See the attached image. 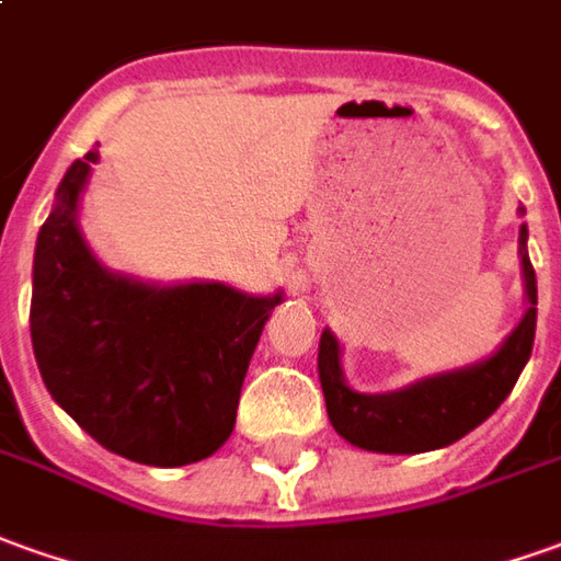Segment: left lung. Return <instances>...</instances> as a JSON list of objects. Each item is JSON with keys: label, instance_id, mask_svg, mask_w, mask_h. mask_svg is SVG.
I'll return each mask as SVG.
<instances>
[{"label": "left lung", "instance_id": "left-lung-1", "mask_svg": "<svg viewBox=\"0 0 561 561\" xmlns=\"http://www.w3.org/2000/svg\"><path fill=\"white\" fill-rule=\"evenodd\" d=\"M525 238L528 231L523 229L519 243H523L528 311L492 360L461 369V373H449V376L427 378L405 391L357 393L342 381L335 335L323 330L318 354L320 388H323L327 412L339 436H345L351 446L369 451L415 455V451L439 449L461 439L507 400L523 366L531 357L535 323H538V308H535L538 280H535L531 259L525 253Z\"/></svg>", "mask_w": 561, "mask_h": 561}]
</instances>
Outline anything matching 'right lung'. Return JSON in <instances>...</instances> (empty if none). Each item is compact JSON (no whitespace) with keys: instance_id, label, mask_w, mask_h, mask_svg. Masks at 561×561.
Listing matches in <instances>:
<instances>
[{"instance_id":"right-lung-1","label":"right lung","mask_w":561,"mask_h":561,"mask_svg":"<svg viewBox=\"0 0 561 561\" xmlns=\"http://www.w3.org/2000/svg\"><path fill=\"white\" fill-rule=\"evenodd\" d=\"M96 149L67 170L38 231L30 335L57 403L103 449L180 467L214 455L234 427L241 385L268 311L226 284L156 289L115 277L76 229Z\"/></svg>"}]
</instances>
